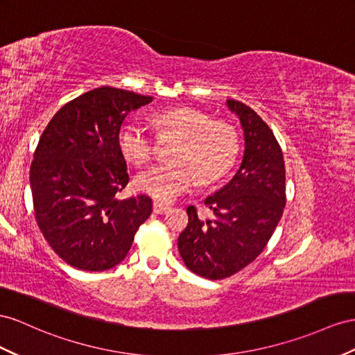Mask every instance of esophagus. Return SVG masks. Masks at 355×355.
I'll list each match as a JSON object with an SVG mask.
<instances>
[{"label": "esophagus", "instance_id": "obj_1", "mask_svg": "<svg viewBox=\"0 0 355 355\" xmlns=\"http://www.w3.org/2000/svg\"><path fill=\"white\" fill-rule=\"evenodd\" d=\"M169 205H166V204H163V202H159V201H154L153 202V211L156 213V214H163V213H166L168 210H169Z\"/></svg>", "mask_w": 355, "mask_h": 355}]
</instances>
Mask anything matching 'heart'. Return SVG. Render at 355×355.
<instances>
[{"label": "heart", "mask_w": 355, "mask_h": 355, "mask_svg": "<svg viewBox=\"0 0 355 355\" xmlns=\"http://www.w3.org/2000/svg\"><path fill=\"white\" fill-rule=\"evenodd\" d=\"M151 124L157 139H175L169 165H157L135 178L141 193L169 202L189 192L195 184H211L232 168L239 154V136L234 125L195 107L180 106L154 112ZM123 157L136 166L150 163L156 154V141L135 123L121 125L116 136Z\"/></svg>", "instance_id": "obj_1"}]
</instances>
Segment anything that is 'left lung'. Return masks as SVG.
Masks as SVG:
<instances>
[{"label":"left lung","instance_id":"8db88e82","mask_svg":"<svg viewBox=\"0 0 355 355\" xmlns=\"http://www.w3.org/2000/svg\"><path fill=\"white\" fill-rule=\"evenodd\" d=\"M228 106L244 130L241 166L204 201L211 219L198 217L195 205L187 207L189 223L178 237L186 267L213 280L235 275L259 257L286 204L285 162L275 133L248 105L228 100Z\"/></svg>","mask_w":355,"mask_h":355}]
</instances>
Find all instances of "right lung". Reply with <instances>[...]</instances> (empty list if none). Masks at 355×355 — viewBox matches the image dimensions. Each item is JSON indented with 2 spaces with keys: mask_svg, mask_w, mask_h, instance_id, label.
<instances>
[{
  "mask_svg": "<svg viewBox=\"0 0 355 355\" xmlns=\"http://www.w3.org/2000/svg\"><path fill=\"white\" fill-rule=\"evenodd\" d=\"M153 97L100 87L62 106L44 127L30 168L34 217L44 240L69 266L115 267L151 214V199H121L129 183L116 136L130 111Z\"/></svg>",
  "mask_w": 355,
  "mask_h": 355,
  "instance_id": "obj_1",
  "label": "right lung"
}]
</instances>
